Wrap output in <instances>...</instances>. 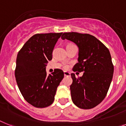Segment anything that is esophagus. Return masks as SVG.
<instances>
[{
	"label": "esophagus",
	"instance_id": "esophagus-1",
	"mask_svg": "<svg viewBox=\"0 0 126 126\" xmlns=\"http://www.w3.org/2000/svg\"><path fill=\"white\" fill-rule=\"evenodd\" d=\"M64 76H70V74L68 72H64Z\"/></svg>",
	"mask_w": 126,
	"mask_h": 126
}]
</instances>
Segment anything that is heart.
I'll return each mask as SVG.
<instances>
[{
    "mask_svg": "<svg viewBox=\"0 0 126 126\" xmlns=\"http://www.w3.org/2000/svg\"><path fill=\"white\" fill-rule=\"evenodd\" d=\"M67 68V67H66V66H65V68Z\"/></svg>",
    "mask_w": 126,
    "mask_h": 126,
    "instance_id": "1",
    "label": "heart"
}]
</instances>
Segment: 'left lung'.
Here are the masks:
<instances>
[{"label":"left lung","instance_id":"8db88e82","mask_svg":"<svg viewBox=\"0 0 126 126\" xmlns=\"http://www.w3.org/2000/svg\"><path fill=\"white\" fill-rule=\"evenodd\" d=\"M62 40H70L79 48L78 63L74 72H84L82 77L71 74L70 93L74 104L81 109H91L102 102L108 93L114 67L108 48L89 34L64 32Z\"/></svg>","mask_w":126,"mask_h":126}]
</instances>
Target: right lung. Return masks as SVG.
<instances>
[{"instance_id":"right-lung-1","label":"right lung","mask_w":126,"mask_h":126,"mask_svg":"<svg viewBox=\"0 0 126 126\" xmlns=\"http://www.w3.org/2000/svg\"><path fill=\"white\" fill-rule=\"evenodd\" d=\"M60 33L36 34L24 45L16 58L15 71L16 81L22 96L36 108L51 105L64 72L55 69L47 75V63L52 58V51Z\"/></svg>"}]
</instances>
